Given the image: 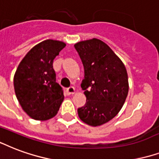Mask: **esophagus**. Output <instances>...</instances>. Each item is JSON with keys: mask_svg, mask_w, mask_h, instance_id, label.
Masks as SVG:
<instances>
[{"mask_svg": "<svg viewBox=\"0 0 159 159\" xmlns=\"http://www.w3.org/2000/svg\"><path fill=\"white\" fill-rule=\"evenodd\" d=\"M75 92H76V90H75V88H73V87H70L69 89H66V93H67V94L69 95L74 94Z\"/></svg>", "mask_w": 159, "mask_h": 159, "instance_id": "1", "label": "esophagus"}]
</instances>
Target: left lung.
<instances>
[{
  "mask_svg": "<svg viewBox=\"0 0 159 159\" xmlns=\"http://www.w3.org/2000/svg\"><path fill=\"white\" fill-rule=\"evenodd\" d=\"M84 68L81 84L85 105L77 109L81 120L99 126L111 120L121 109L129 91L126 68L111 48L98 39L74 44Z\"/></svg>",
  "mask_w": 159,
  "mask_h": 159,
  "instance_id": "1",
  "label": "left lung"
}]
</instances>
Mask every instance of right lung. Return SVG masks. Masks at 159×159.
<instances>
[{
	"instance_id": "add662e5",
	"label": "right lung",
	"mask_w": 159,
	"mask_h": 159,
	"mask_svg": "<svg viewBox=\"0 0 159 159\" xmlns=\"http://www.w3.org/2000/svg\"><path fill=\"white\" fill-rule=\"evenodd\" d=\"M65 46L66 43L60 40L42 41L27 53L14 74L16 97L23 111L34 120L43 121L55 117L64 100L52 65Z\"/></svg>"
}]
</instances>
